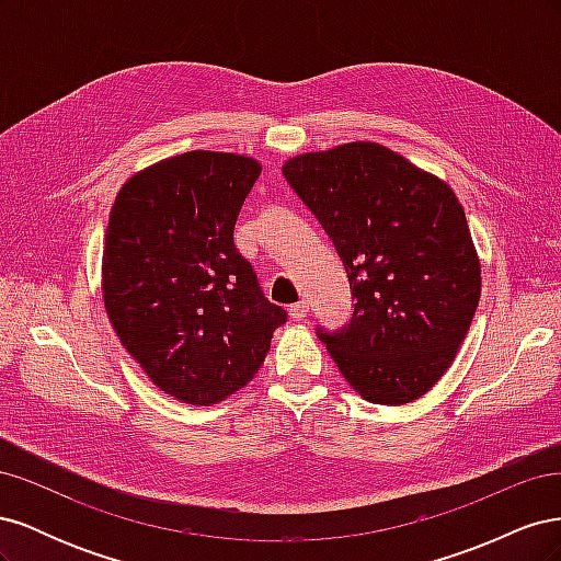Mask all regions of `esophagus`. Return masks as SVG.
I'll return each instance as SVG.
<instances>
[{
    "label": "esophagus",
    "instance_id": "obj_1",
    "mask_svg": "<svg viewBox=\"0 0 561 561\" xmlns=\"http://www.w3.org/2000/svg\"><path fill=\"white\" fill-rule=\"evenodd\" d=\"M307 313H309L307 301H297V304H293V307H290V316L295 320H304V318H307Z\"/></svg>",
    "mask_w": 561,
    "mask_h": 561
}]
</instances>
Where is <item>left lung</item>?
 Returning a JSON list of instances; mask_svg holds the SVG:
<instances>
[{"mask_svg": "<svg viewBox=\"0 0 561 561\" xmlns=\"http://www.w3.org/2000/svg\"><path fill=\"white\" fill-rule=\"evenodd\" d=\"M348 274L353 316L316 328L358 393L377 404L421 398L445 375L480 301V260L449 186L377 142H351L283 165Z\"/></svg>", "mask_w": 561, "mask_h": 561, "instance_id": "8db88e82", "label": "left lung"}]
</instances>
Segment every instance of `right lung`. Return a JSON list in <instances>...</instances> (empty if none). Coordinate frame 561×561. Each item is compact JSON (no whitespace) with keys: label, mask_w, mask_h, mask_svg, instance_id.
Returning a JSON list of instances; mask_svg holds the SVG:
<instances>
[{"label":"right lung","mask_w":561,"mask_h":561,"mask_svg":"<svg viewBox=\"0 0 561 561\" xmlns=\"http://www.w3.org/2000/svg\"><path fill=\"white\" fill-rule=\"evenodd\" d=\"M257 161L186 151L118 192L103 250L105 309L124 348L163 393L215 404L262 367L287 320L233 243Z\"/></svg>","instance_id":"1"}]
</instances>
